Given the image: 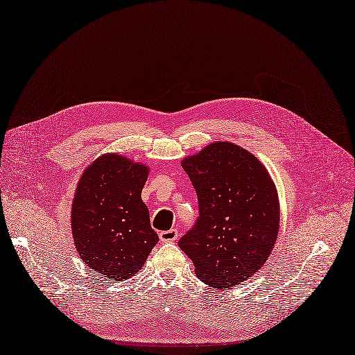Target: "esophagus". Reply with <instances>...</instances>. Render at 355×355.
I'll use <instances>...</instances> for the list:
<instances>
[{"mask_svg": "<svg viewBox=\"0 0 355 355\" xmlns=\"http://www.w3.org/2000/svg\"><path fill=\"white\" fill-rule=\"evenodd\" d=\"M178 238V230L177 229H169V230H164V232L159 234V239L162 242H174Z\"/></svg>", "mask_w": 355, "mask_h": 355, "instance_id": "esophagus-1", "label": "esophagus"}]
</instances>
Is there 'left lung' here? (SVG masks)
Here are the masks:
<instances>
[{
  "instance_id": "8db88e82",
  "label": "left lung",
  "mask_w": 355,
  "mask_h": 355,
  "mask_svg": "<svg viewBox=\"0 0 355 355\" xmlns=\"http://www.w3.org/2000/svg\"><path fill=\"white\" fill-rule=\"evenodd\" d=\"M198 198V218L178 241L205 284L230 288L250 279L270 257L279 235L274 182L251 152L216 142L181 162Z\"/></svg>"
}]
</instances>
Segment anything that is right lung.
<instances>
[{"mask_svg":"<svg viewBox=\"0 0 355 355\" xmlns=\"http://www.w3.org/2000/svg\"><path fill=\"white\" fill-rule=\"evenodd\" d=\"M149 169L119 153H105L83 173L71 226L81 259L107 280L130 279L159 241L150 227L142 189Z\"/></svg>","mask_w":355,"mask_h":355,"instance_id":"add662e5","label":"right lung"}]
</instances>
